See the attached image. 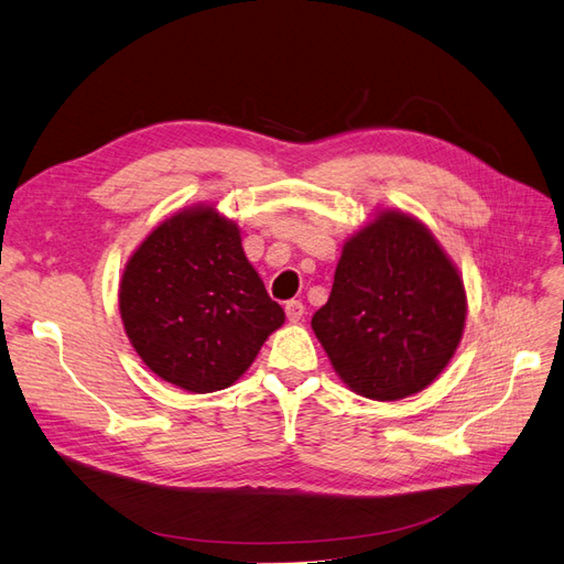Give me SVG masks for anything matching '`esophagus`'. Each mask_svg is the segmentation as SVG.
I'll list each match as a JSON object with an SVG mask.
<instances>
[{"instance_id": "obj_1", "label": "esophagus", "mask_w": 564, "mask_h": 564, "mask_svg": "<svg viewBox=\"0 0 564 564\" xmlns=\"http://www.w3.org/2000/svg\"><path fill=\"white\" fill-rule=\"evenodd\" d=\"M284 311H286L289 322H301L303 315H305V305H303L301 301H289V303L284 305Z\"/></svg>"}]
</instances>
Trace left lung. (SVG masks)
Segmentation results:
<instances>
[{
  "label": "left lung",
  "mask_w": 564,
  "mask_h": 564,
  "mask_svg": "<svg viewBox=\"0 0 564 564\" xmlns=\"http://www.w3.org/2000/svg\"><path fill=\"white\" fill-rule=\"evenodd\" d=\"M466 289L419 218L383 209L340 251L313 332L352 392L392 402L431 386L466 324Z\"/></svg>",
  "instance_id": "left-lung-1"
}]
</instances>
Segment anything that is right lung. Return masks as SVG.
<instances>
[{"label": "right lung", "instance_id": "add662e5", "mask_svg": "<svg viewBox=\"0 0 564 564\" xmlns=\"http://www.w3.org/2000/svg\"><path fill=\"white\" fill-rule=\"evenodd\" d=\"M119 315L148 369L187 392L232 386L284 324L240 228L212 204L164 218L131 253Z\"/></svg>", "mask_w": 564, "mask_h": 564}]
</instances>
